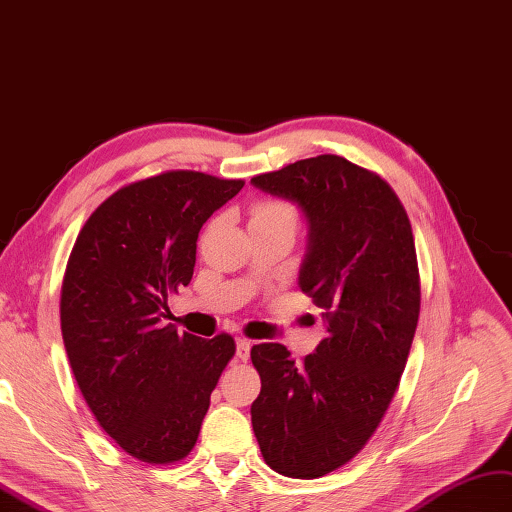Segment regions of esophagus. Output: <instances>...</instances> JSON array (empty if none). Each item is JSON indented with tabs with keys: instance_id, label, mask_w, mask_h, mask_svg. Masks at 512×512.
Masks as SVG:
<instances>
[{
	"instance_id": "34e87169",
	"label": "esophagus",
	"mask_w": 512,
	"mask_h": 512,
	"mask_svg": "<svg viewBox=\"0 0 512 512\" xmlns=\"http://www.w3.org/2000/svg\"><path fill=\"white\" fill-rule=\"evenodd\" d=\"M251 346H253L251 339L235 337V357H238L240 361H246L248 355H251Z\"/></svg>"
}]
</instances>
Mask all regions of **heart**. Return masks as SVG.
I'll use <instances>...</instances> for the list:
<instances>
[{"label": "heart", "instance_id": "obj_1", "mask_svg": "<svg viewBox=\"0 0 512 512\" xmlns=\"http://www.w3.org/2000/svg\"><path fill=\"white\" fill-rule=\"evenodd\" d=\"M277 214H285V216H292L290 207L283 205V203H274V201H266V203H259L253 212V218H261V216H277Z\"/></svg>", "mask_w": 512, "mask_h": 512}]
</instances>
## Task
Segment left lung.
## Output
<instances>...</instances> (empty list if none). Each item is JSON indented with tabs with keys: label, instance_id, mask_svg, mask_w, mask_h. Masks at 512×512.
Returning a JSON list of instances; mask_svg holds the SVG:
<instances>
[{
	"label": "left lung",
	"instance_id": "obj_1",
	"mask_svg": "<svg viewBox=\"0 0 512 512\" xmlns=\"http://www.w3.org/2000/svg\"><path fill=\"white\" fill-rule=\"evenodd\" d=\"M251 183L303 214L298 287L326 324L303 363L281 344L253 346L261 391L251 422L274 471L320 478L368 443L398 389L419 318L411 222L381 177L339 155L309 157Z\"/></svg>",
	"mask_w": 512,
	"mask_h": 512
}]
</instances>
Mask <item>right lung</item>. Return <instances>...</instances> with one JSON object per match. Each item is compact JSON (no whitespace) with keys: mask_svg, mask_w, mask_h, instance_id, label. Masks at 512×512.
Returning <instances> with one entry per match:
<instances>
[{"mask_svg":"<svg viewBox=\"0 0 512 512\" xmlns=\"http://www.w3.org/2000/svg\"><path fill=\"white\" fill-rule=\"evenodd\" d=\"M244 186L173 170L114 192L77 235L60 324L73 376L99 426L144 463L181 461L233 357L229 335L162 324L192 279L199 231Z\"/></svg>","mask_w":512,"mask_h":512,"instance_id":"obj_1","label":"right lung"}]
</instances>
